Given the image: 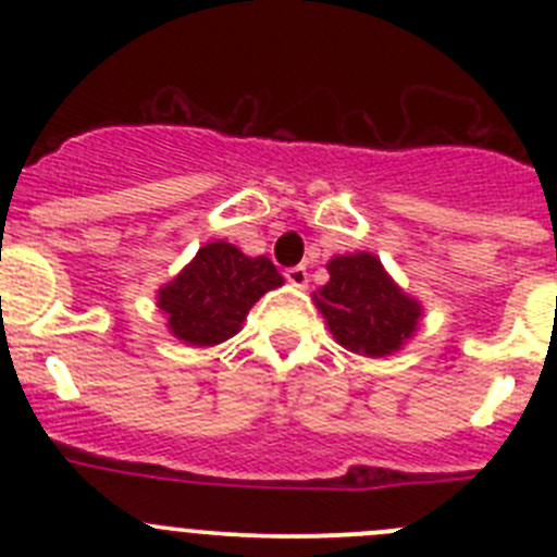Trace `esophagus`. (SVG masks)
<instances>
[{"instance_id":"esophagus-1","label":"esophagus","mask_w":557,"mask_h":557,"mask_svg":"<svg viewBox=\"0 0 557 557\" xmlns=\"http://www.w3.org/2000/svg\"><path fill=\"white\" fill-rule=\"evenodd\" d=\"M285 280H288L294 288H307V283H310V274H307V267H288L285 269Z\"/></svg>"}]
</instances>
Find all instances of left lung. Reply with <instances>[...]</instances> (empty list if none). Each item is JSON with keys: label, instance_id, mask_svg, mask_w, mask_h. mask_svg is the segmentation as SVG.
<instances>
[{"label": "left lung", "instance_id": "obj_1", "mask_svg": "<svg viewBox=\"0 0 557 557\" xmlns=\"http://www.w3.org/2000/svg\"><path fill=\"white\" fill-rule=\"evenodd\" d=\"M329 283L314 294V305L342 347L383 358L401 350L418 331L423 307L393 283L377 256H336L329 261Z\"/></svg>", "mask_w": 557, "mask_h": 557}]
</instances>
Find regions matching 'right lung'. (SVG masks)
<instances>
[{
    "label": "right lung",
    "instance_id": "add662e5",
    "mask_svg": "<svg viewBox=\"0 0 557 557\" xmlns=\"http://www.w3.org/2000/svg\"><path fill=\"white\" fill-rule=\"evenodd\" d=\"M283 274L267 256L247 258L232 243H207L194 261L159 290L166 329L180 342L212 347L243 329L250 307L280 288Z\"/></svg>",
    "mask_w": 557,
    "mask_h": 557
}]
</instances>
